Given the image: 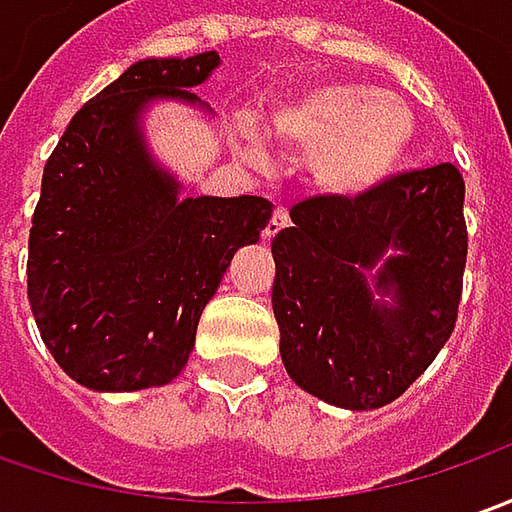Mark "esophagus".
<instances>
[{
    "label": "esophagus",
    "instance_id": "obj_1",
    "mask_svg": "<svg viewBox=\"0 0 512 512\" xmlns=\"http://www.w3.org/2000/svg\"><path fill=\"white\" fill-rule=\"evenodd\" d=\"M289 226V212L283 209V206H277L272 212V221H269V226L263 229V240H272L280 229H286Z\"/></svg>",
    "mask_w": 512,
    "mask_h": 512
}]
</instances>
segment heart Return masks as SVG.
I'll return each instance as SVG.
<instances>
[{"mask_svg":"<svg viewBox=\"0 0 512 512\" xmlns=\"http://www.w3.org/2000/svg\"><path fill=\"white\" fill-rule=\"evenodd\" d=\"M274 135L311 155V178L328 195L362 198L388 184L414 150L411 107L379 87L323 81L283 96L272 110ZM249 147L263 155V144Z\"/></svg>","mask_w":512,"mask_h":512,"instance_id":"obj_1","label":"heart"}]
</instances>
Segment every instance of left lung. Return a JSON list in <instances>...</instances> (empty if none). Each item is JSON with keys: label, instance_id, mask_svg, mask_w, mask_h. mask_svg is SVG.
<instances>
[{"label": "left lung", "instance_id": "1", "mask_svg": "<svg viewBox=\"0 0 512 512\" xmlns=\"http://www.w3.org/2000/svg\"><path fill=\"white\" fill-rule=\"evenodd\" d=\"M465 181L453 164L362 198L291 206L272 240L280 357L311 397L371 411L402 397L456 326L467 260Z\"/></svg>", "mask_w": 512, "mask_h": 512}]
</instances>
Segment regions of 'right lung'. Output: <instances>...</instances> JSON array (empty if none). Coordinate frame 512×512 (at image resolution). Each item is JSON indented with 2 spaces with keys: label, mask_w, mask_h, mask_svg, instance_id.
I'll return each instance as SVG.
<instances>
[{
  "label": "right lung",
  "mask_w": 512,
  "mask_h": 512,
  "mask_svg": "<svg viewBox=\"0 0 512 512\" xmlns=\"http://www.w3.org/2000/svg\"><path fill=\"white\" fill-rule=\"evenodd\" d=\"M221 56L141 59L90 98L47 158L27 240V300L67 377L90 391L167 385L195 348L203 306L240 246L260 240L257 195L181 198L150 152L155 101L212 113L192 87Z\"/></svg>",
  "instance_id": "1"
}]
</instances>
